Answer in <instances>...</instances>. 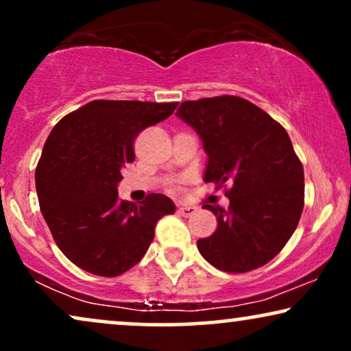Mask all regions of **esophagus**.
I'll list each match as a JSON object with an SVG mask.
<instances>
[{
	"label": "esophagus",
	"instance_id": "34e87169",
	"mask_svg": "<svg viewBox=\"0 0 351 351\" xmlns=\"http://www.w3.org/2000/svg\"><path fill=\"white\" fill-rule=\"evenodd\" d=\"M194 212H196V207H193V206H181V207L178 208V214L183 215V217L193 215Z\"/></svg>",
	"mask_w": 351,
	"mask_h": 351
}]
</instances>
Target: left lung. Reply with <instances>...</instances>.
Masks as SVG:
<instances>
[{
    "mask_svg": "<svg viewBox=\"0 0 351 351\" xmlns=\"http://www.w3.org/2000/svg\"><path fill=\"white\" fill-rule=\"evenodd\" d=\"M176 117L201 137L204 180L227 193L230 207L206 204L219 227L197 239L204 259L223 272L263 267L283 250L304 206V171L280 123L241 97L188 100Z\"/></svg>",
    "mask_w": 351,
    "mask_h": 351,
    "instance_id": "obj_1",
    "label": "left lung"
}]
</instances>
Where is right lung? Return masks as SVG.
<instances>
[{
	"mask_svg": "<svg viewBox=\"0 0 351 351\" xmlns=\"http://www.w3.org/2000/svg\"><path fill=\"white\" fill-rule=\"evenodd\" d=\"M176 101L94 100L60 119L43 145L35 186L43 219L61 252L86 272L117 277L139 263L155 225L175 204L149 194L119 201L121 168L134 162V139L175 112Z\"/></svg>",
	"mask_w": 351,
	"mask_h": 351,
	"instance_id": "right-lung-1",
	"label": "right lung"
}]
</instances>
